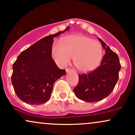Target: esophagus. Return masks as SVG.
I'll return each mask as SVG.
<instances>
[{
    "mask_svg": "<svg viewBox=\"0 0 135 135\" xmlns=\"http://www.w3.org/2000/svg\"><path fill=\"white\" fill-rule=\"evenodd\" d=\"M66 73H70V72H74V70L71 69H69V68H68V69H66Z\"/></svg>",
    "mask_w": 135,
    "mask_h": 135,
    "instance_id": "esophagus-1",
    "label": "esophagus"
}]
</instances>
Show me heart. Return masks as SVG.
I'll list each match as a JSON object with an SVG mask.
<instances>
[{
    "mask_svg": "<svg viewBox=\"0 0 135 135\" xmlns=\"http://www.w3.org/2000/svg\"><path fill=\"white\" fill-rule=\"evenodd\" d=\"M103 48L98 41L84 35H71L63 40L62 45L52 46V56L59 65L65 66L73 62L80 72H86L97 67L103 56Z\"/></svg>",
    "mask_w": 135,
    "mask_h": 135,
    "instance_id": "b5f03b06",
    "label": "heart"
}]
</instances>
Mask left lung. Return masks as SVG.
Masks as SVG:
<instances>
[{
  "label": "left lung",
  "mask_w": 135,
  "mask_h": 135,
  "mask_svg": "<svg viewBox=\"0 0 135 135\" xmlns=\"http://www.w3.org/2000/svg\"><path fill=\"white\" fill-rule=\"evenodd\" d=\"M98 40L105 50L100 66L87 74H79L78 84L74 89L76 97L86 102L100 101L107 97L115 88L121 68L117 54L101 38Z\"/></svg>",
  "instance_id": "8db88e82"
}]
</instances>
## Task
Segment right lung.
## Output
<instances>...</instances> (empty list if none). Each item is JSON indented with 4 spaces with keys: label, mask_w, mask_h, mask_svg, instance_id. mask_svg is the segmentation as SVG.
Segmentation results:
<instances>
[{
    "label": "right lung",
    "mask_w": 135,
    "mask_h": 135,
    "mask_svg": "<svg viewBox=\"0 0 135 135\" xmlns=\"http://www.w3.org/2000/svg\"><path fill=\"white\" fill-rule=\"evenodd\" d=\"M45 37L20 53L13 63L11 81L16 95L29 105H41L50 99L55 82L66 74L52 58L53 38L69 30Z\"/></svg>",
    "instance_id": "1"
}]
</instances>
